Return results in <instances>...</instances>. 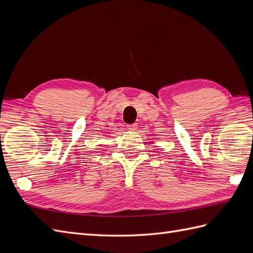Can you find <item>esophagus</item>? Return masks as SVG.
<instances>
[{
  "label": "esophagus",
  "instance_id": "34e87169",
  "mask_svg": "<svg viewBox=\"0 0 253 253\" xmlns=\"http://www.w3.org/2000/svg\"><path fill=\"white\" fill-rule=\"evenodd\" d=\"M126 127H127L128 131H137V128H138V126H137L136 124H134V125L126 126Z\"/></svg>",
  "mask_w": 253,
  "mask_h": 253
}]
</instances>
